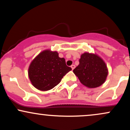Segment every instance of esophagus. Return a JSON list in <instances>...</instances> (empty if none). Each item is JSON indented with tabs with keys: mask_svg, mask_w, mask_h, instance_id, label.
<instances>
[{
	"mask_svg": "<svg viewBox=\"0 0 130 130\" xmlns=\"http://www.w3.org/2000/svg\"><path fill=\"white\" fill-rule=\"evenodd\" d=\"M71 68H72V70H73L74 68H75V65H71Z\"/></svg>",
	"mask_w": 130,
	"mask_h": 130,
	"instance_id": "obj_1",
	"label": "esophagus"
}]
</instances>
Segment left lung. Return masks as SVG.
I'll return each mask as SVG.
<instances>
[{"label": "left lung", "instance_id": "1", "mask_svg": "<svg viewBox=\"0 0 130 130\" xmlns=\"http://www.w3.org/2000/svg\"><path fill=\"white\" fill-rule=\"evenodd\" d=\"M73 73L83 85L96 88L105 82L108 74L106 63L97 55L85 53L81 55L79 64Z\"/></svg>", "mask_w": 130, "mask_h": 130}]
</instances>
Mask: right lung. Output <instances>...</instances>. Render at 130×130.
Instances as JSON below:
<instances>
[{
    "label": "right lung",
    "instance_id": "1",
    "mask_svg": "<svg viewBox=\"0 0 130 130\" xmlns=\"http://www.w3.org/2000/svg\"><path fill=\"white\" fill-rule=\"evenodd\" d=\"M70 70L71 68L66 65L65 59L59 57L57 52L45 50L32 60L28 74L34 87L46 91L59 84Z\"/></svg>",
    "mask_w": 130,
    "mask_h": 130
}]
</instances>
